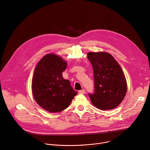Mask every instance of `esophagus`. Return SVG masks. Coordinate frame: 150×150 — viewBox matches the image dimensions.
Returning <instances> with one entry per match:
<instances>
[{"instance_id":"obj_1","label":"esophagus","mask_w":150,"mask_h":150,"mask_svg":"<svg viewBox=\"0 0 150 150\" xmlns=\"http://www.w3.org/2000/svg\"><path fill=\"white\" fill-rule=\"evenodd\" d=\"M78 93H79V94H85V90L84 89H82V90H79V91H78Z\"/></svg>"}]
</instances>
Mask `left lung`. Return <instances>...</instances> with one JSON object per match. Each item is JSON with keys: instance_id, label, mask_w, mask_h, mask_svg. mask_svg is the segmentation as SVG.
<instances>
[{"instance_id": "obj_1", "label": "left lung", "mask_w": 150, "mask_h": 150, "mask_svg": "<svg viewBox=\"0 0 150 150\" xmlns=\"http://www.w3.org/2000/svg\"><path fill=\"white\" fill-rule=\"evenodd\" d=\"M87 57L94 72V93L88 94L91 103L101 110L113 109L122 103L127 91L120 66L106 52H89Z\"/></svg>"}]
</instances>
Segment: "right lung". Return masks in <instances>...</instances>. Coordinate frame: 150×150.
<instances>
[{
	"mask_svg": "<svg viewBox=\"0 0 150 150\" xmlns=\"http://www.w3.org/2000/svg\"><path fill=\"white\" fill-rule=\"evenodd\" d=\"M67 67L61 57L47 54L38 63L32 80V92L37 103L46 110L56 113L66 109L77 91L62 76Z\"/></svg>",
	"mask_w": 150,
	"mask_h": 150,
	"instance_id": "right-lung-1",
	"label": "right lung"
}]
</instances>
